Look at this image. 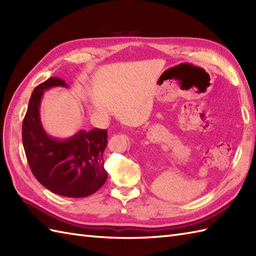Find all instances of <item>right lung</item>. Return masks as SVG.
Masks as SVG:
<instances>
[{
    "label": "right lung",
    "instance_id": "1",
    "mask_svg": "<svg viewBox=\"0 0 256 256\" xmlns=\"http://www.w3.org/2000/svg\"><path fill=\"white\" fill-rule=\"evenodd\" d=\"M55 86L68 88V84L52 77L32 91L22 128L26 158L32 175L52 192L69 198L88 197L108 179L103 167L106 130H80L68 138L48 135L40 121V101L44 92Z\"/></svg>",
    "mask_w": 256,
    "mask_h": 256
}]
</instances>
